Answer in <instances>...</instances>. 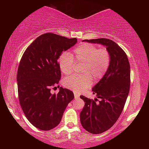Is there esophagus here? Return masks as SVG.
Masks as SVG:
<instances>
[{"mask_svg": "<svg viewBox=\"0 0 149 149\" xmlns=\"http://www.w3.org/2000/svg\"><path fill=\"white\" fill-rule=\"evenodd\" d=\"M74 98H75V99H78L79 97V95L77 94V93H74Z\"/></svg>", "mask_w": 149, "mask_h": 149, "instance_id": "esophagus-1", "label": "esophagus"}]
</instances>
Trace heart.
Here are the masks:
<instances>
[{
	"instance_id": "obj_1",
	"label": "heart",
	"mask_w": 149,
	"mask_h": 149,
	"mask_svg": "<svg viewBox=\"0 0 149 149\" xmlns=\"http://www.w3.org/2000/svg\"><path fill=\"white\" fill-rule=\"evenodd\" d=\"M75 62L83 64V75L73 74L64 79L63 85L75 92H81L105 74L111 62V54L106 48H98L90 43H83L74 50V56L64 53L59 58V66L64 74L72 71Z\"/></svg>"
}]
</instances>
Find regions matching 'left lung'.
<instances>
[{"label": "left lung", "mask_w": 149, "mask_h": 149, "mask_svg": "<svg viewBox=\"0 0 149 149\" xmlns=\"http://www.w3.org/2000/svg\"><path fill=\"white\" fill-rule=\"evenodd\" d=\"M105 46L111 54L109 68L100 81L92 88L97 99L81 95L85 106L80 113L83 127L91 134H98L110 129L123 111L130 87V66L125 52L107 38L84 40Z\"/></svg>", "instance_id": "left-lung-1"}]
</instances>
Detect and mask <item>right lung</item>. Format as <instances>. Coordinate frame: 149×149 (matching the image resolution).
<instances>
[{"label": "right lung", "mask_w": 149, "mask_h": 149, "mask_svg": "<svg viewBox=\"0 0 149 149\" xmlns=\"http://www.w3.org/2000/svg\"><path fill=\"white\" fill-rule=\"evenodd\" d=\"M77 42L76 38L45 33L28 46L20 60L17 74L19 104L30 123L40 130L56 127L74 97L72 91L59 85L57 94H52L51 89L61 79L60 56Z\"/></svg>", "instance_id": "1"}]
</instances>
